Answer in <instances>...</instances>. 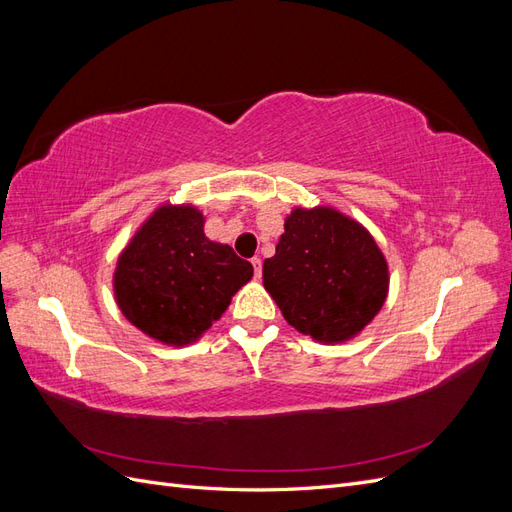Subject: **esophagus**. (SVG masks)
Returning a JSON list of instances; mask_svg holds the SVG:
<instances>
[{
  "label": "esophagus",
  "mask_w": 512,
  "mask_h": 512,
  "mask_svg": "<svg viewBox=\"0 0 512 512\" xmlns=\"http://www.w3.org/2000/svg\"><path fill=\"white\" fill-rule=\"evenodd\" d=\"M252 267H254V275L260 277V275H262V260H260L258 256L252 258Z\"/></svg>",
  "instance_id": "34e87169"
}]
</instances>
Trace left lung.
<instances>
[{"label":"left lung","mask_w":512,"mask_h":512,"mask_svg":"<svg viewBox=\"0 0 512 512\" xmlns=\"http://www.w3.org/2000/svg\"><path fill=\"white\" fill-rule=\"evenodd\" d=\"M262 265V282L284 318L318 342H344L386 299L389 269L369 232L327 207L294 209Z\"/></svg>","instance_id":"8db88e82"}]
</instances>
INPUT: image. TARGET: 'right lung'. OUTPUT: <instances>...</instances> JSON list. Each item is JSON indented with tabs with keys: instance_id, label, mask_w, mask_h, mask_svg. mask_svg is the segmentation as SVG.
<instances>
[{
	"instance_id": "add662e5",
	"label": "right lung",
	"mask_w": 512,
	"mask_h": 512,
	"mask_svg": "<svg viewBox=\"0 0 512 512\" xmlns=\"http://www.w3.org/2000/svg\"><path fill=\"white\" fill-rule=\"evenodd\" d=\"M252 265L203 232L192 207H162L136 232L115 273L119 309L134 327L183 346L218 320L252 280Z\"/></svg>"
}]
</instances>
